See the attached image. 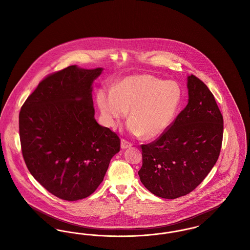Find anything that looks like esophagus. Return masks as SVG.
I'll use <instances>...</instances> for the list:
<instances>
[{
    "label": "esophagus",
    "instance_id": "esophagus-1",
    "mask_svg": "<svg viewBox=\"0 0 250 250\" xmlns=\"http://www.w3.org/2000/svg\"><path fill=\"white\" fill-rule=\"evenodd\" d=\"M131 146H132V143H129L128 141H126V140H125V139H122V141H121V147H122L123 149L129 148Z\"/></svg>",
    "mask_w": 250,
    "mask_h": 250
}]
</instances>
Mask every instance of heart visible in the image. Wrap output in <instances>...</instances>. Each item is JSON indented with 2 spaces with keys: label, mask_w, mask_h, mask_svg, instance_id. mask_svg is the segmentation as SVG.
<instances>
[{
  "label": "heart",
  "mask_w": 250,
  "mask_h": 250,
  "mask_svg": "<svg viewBox=\"0 0 250 250\" xmlns=\"http://www.w3.org/2000/svg\"><path fill=\"white\" fill-rule=\"evenodd\" d=\"M183 101V89L175 81H162L143 74L123 78L112 91L100 90L97 102L107 126L115 128L126 117V129L134 136L154 139L172 125Z\"/></svg>",
  "instance_id": "heart-1"
}]
</instances>
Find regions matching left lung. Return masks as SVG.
<instances>
[{"instance_id": "obj_1", "label": "left lung", "mask_w": 250, "mask_h": 250, "mask_svg": "<svg viewBox=\"0 0 250 250\" xmlns=\"http://www.w3.org/2000/svg\"><path fill=\"white\" fill-rule=\"evenodd\" d=\"M188 103L153 143L141 145L139 176L155 196L173 200L194 190L216 163L223 139V116L208 87L188 77Z\"/></svg>"}]
</instances>
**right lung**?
<instances>
[{
    "instance_id": "obj_1",
    "label": "right lung",
    "mask_w": 250,
    "mask_h": 250,
    "mask_svg": "<svg viewBox=\"0 0 250 250\" xmlns=\"http://www.w3.org/2000/svg\"><path fill=\"white\" fill-rule=\"evenodd\" d=\"M102 70L70 65L52 73L20 111L26 166L43 188L64 201L93 194L120 151L117 134L95 119L92 84Z\"/></svg>"
}]
</instances>
